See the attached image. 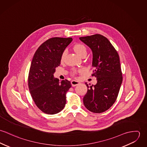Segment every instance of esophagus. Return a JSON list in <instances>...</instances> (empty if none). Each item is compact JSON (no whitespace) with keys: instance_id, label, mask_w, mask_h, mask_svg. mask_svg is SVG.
<instances>
[{"instance_id":"esophagus-1","label":"esophagus","mask_w":147,"mask_h":147,"mask_svg":"<svg viewBox=\"0 0 147 147\" xmlns=\"http://www.w3.org/2000/svg\"><path fill=\"white\" fill-rule=\"evenodd\" d=\"M79 84H80V82L79 81L74 80L71 81V84H72V86H76V85H78Z\"/></svg>"}]
</instances>
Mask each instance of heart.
Returning <instances> with one entry per match:
<instances>
[{"label":"heart","instance_id":"1","mask_svg":"<svg viewBox=\"0 0 147 147\" xmlns=\"http://www.w3.org/2000/svg\"><path fill=\"white\" fill-rule=\"evenodd\" d=\"M73 50L80 57H83L84 55H86V53H87V50H86V47L84 46V45L82 44V43H77L76 45H75L73 47ZM65 52H64L62 54V60H63L64 56H65ZM82 69H80L79 71H82ZM77 71H74V74L76 73Z\"/></svg>","mask_w":147,"mask_h":147}]
</instances>
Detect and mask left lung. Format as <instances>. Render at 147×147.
Listing matches in <instances>:
<instances>
[{
	"label": "left lung",
	"mask_w": 147,
	"mask_h": 147,
	"mask_svg": "<svg viewBox=\"0 0 147 147\" xmlns=\"http://www.w3.org/2000/svg\"><path fill=\"white\" fill-rule=\"evenodd\" d=\"M93 54L92 76L97 79L96 85L85 84L87 93L83 98L85 107L95 113H103L114 104L122 83L119 55L107 38L96 34L80 37Z\"/></svg>",
	"instance_id": "obj_1"
}]
</instances>
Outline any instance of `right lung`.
I'll use <instances>...</instances> for the list:
<instances>
[{"instance_id": "obj_1", "label": "right lung", "mask_w": 147, "mask_h": 147, "mask_svg": "<svg viewBox=\"0 0 147 147\" xmlns=\"http://www.w3.org/2000/svg\"><path fill=\"white\" fill-rule=\"evenodd\" d=\"M72 38L54 37L43 42L34 54L28 76V86L37 106L43 113L55 114L66 103L65 94L71 82L55 78V68L61 64L62 54Z\"/></svg>"}]
</instances>
